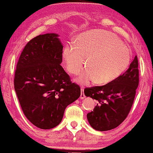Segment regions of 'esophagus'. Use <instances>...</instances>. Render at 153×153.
I'll list each match as a JSON object with an SVG mask.
<instances>
[{"mask_svg":"<svg viewBox=\"0 0 153 153\" xmlns=\"http://www.w3.org/2000/svg\"><path fill=\"white\" fill-rule=\"evenodd\" d=\"M80 91H81V94H80V99H85V94H84V92H83V88H81V89H80Z\"/></svg>","mask_w":153,"mask_h":153,"instance_id":"obj_1","label":"esophagus"}]
</instances>
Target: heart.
Listing matches in <instances>:
<instances>
[{"label":"heart","mask_w":153,"mask_h":153,"mask_svg":"<svg viewBox=\"0 0 153 153\" xmlns=\"http://www.w3.org/2000/svg\"><path fill=\"white\" fill-rule=\"evenodd\" d=\"M63 62L70 74L77 75L85 65L87 69L78 78L81 85L106 84L113 81L129 65V48L112 33L91 30L77 36L75 45L68 44L62 52Z\"/></svg>","instance_id":"b5f03b06"}]
</instances>
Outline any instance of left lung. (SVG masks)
Returning <instances> with one entry per match:
<instances>
[{
  "instance_id": "1",
  "label": "left lung",
  "mask_w": 153,
  "mask_h": 153,
  "mask_svg": "<svg viewBox=\"0 0 153 153\" xmlns=\"http://www.w3.org/2000/svg\"><path fill=\"white\" fill-rule=\"evenodd\" d=\"M139 84L138 59L135 56L125 73L102 86L86 88L84 94L97 101L87 114L90 125L98 131H108L124 122L132 106Z\"/></svg>"
}]
</instances>
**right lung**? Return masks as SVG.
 Listing matches in <instances>:
<instances>
[{"label":"right lung","mask_w":153,"mask_h":153,"mask_svg":"<svg viewBox=\"0 0 153 153\" xmlns=\"http://www.w3.org/2000/svg\"><path fill=\"white\" fill-rule=\"evenodd\" d=\"M62 49L57 34L39 35L26 44L17 63V97L26 118L40 129L57 127L66 107L80 96L79 85L60 65Z\"/></svg>","instance_id":"1"}]
</instances>
